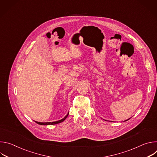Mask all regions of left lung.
Listing matches in <instances>:
<instances>
[{"label": "left lung", "instance_id": "8db88e82", "mask_svg": "<svg viewBox=\"0 0 157 157\" xmlns=\"http://www.w3.org/2000/svg\"><path fill=\"white\" fill-rule=\"evenodd\" d=\"M130 119V118H129V119ZM128 119H127V120H126V121H124V122H125V121H128Z\"/></svg>", "mask_w": 157, "mask_h": 157}]
</instances>
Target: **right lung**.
<instances>
[{"label":"right lung","mask_w":157,"mask_h":157,"mask_svg":"<svg viewBox=\"0 0 157 157\" xmlns=\"http://www.w3.org/2000/svg\"><path fill=\"white\" fill-rule=\"evenodd\" d=\"M68 115H69V113L67 114V115L63 118V119H61V120H59V121H55V122H36V121H35V122L36 123H37L38 124H40V125H54V124H59V123H61V122H63L66 119V117L68 116Z\"/></svg>","instance_id":"right-lung-1"}]
</instances>
